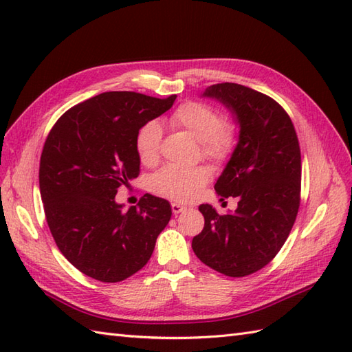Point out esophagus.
<instances>
[{"label": "esophagus", "mask_w": 352, "mask_h": 352, "mask_svg": "<svg viewBox=\"0 0 352 352\" xmlns=\"http://www.w3.org/2000/svg\"><path fill=\"white\" fill-rule=\"evenodd\" d=\"M170 208H172V213H174L175 216L180 214L182 212L186 210V207L182 206V204H178V203H172V204H170Z\"/></svg>", "instance_id": "esophagus-1"}]
</instances>
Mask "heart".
<instances>
[{"label": "heart", "instance_id": "obj_1", "mask_svg": "<svg viewBox=\"0 0 352 352\" xmlns=\"http://www.w3.org/2000/svg\"><path fill=\"white\" fill-rule=\"evenodd\" d=\"M221 121L218 110L199 101L182 104L169 118L170 125L195 138L199 142L201 155L214 163L227 162L237 145L234 125ZM162 136V125L157 121H149L139 129L134 145L139 160L146 166H153L159 162ZM208 178L210 172L206 166L180 168L169 164L151 177L149 188L160 197L189 203L199 195Z\"/></svg>", "mask_w": 352, "mask_h": 352}]
</instances>
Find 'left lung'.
Here are the masks:
<instances>
[{
  "instance_id": "left-lung-1",
  "label": "left lung",
  "mask_w": 352,
  "mask_h": 352,
  "mask_svg": "<svg viewBox=\"0 0 352 352\" xmlns=\"http://www.w3.org/2000/svg\"><path fill=\"white\" fill-rule=\"evenodd\" d=\"M203 96L222 102L239 125V140L214 184L237 198L234 213L201 204L204 228L192 250L204 265L227 276L266 266L286 242L300 208L301 151L295 126L278 102L236 83L207 87Z\"/></svg>"
}]
</instances>
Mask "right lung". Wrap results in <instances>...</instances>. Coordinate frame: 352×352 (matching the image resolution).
Returning a JSON list of instances; mask_svg holds the SVG:
<instances>
[{
    "mask_svg": "<svg viewBox=\"0 0 352 352\" xmlns=\"http://www.w3.org/2000/svg\"><path fill=\"white\" fill-rule=\"evenodd\" d=\"M136 92H104L58 118L41 155L39 188L52 237L71 265L87 276L118 283L144 267L168 226L166 199L142 197L122 210L115 197L140 170L136 134L172 107Z\"/></svg>",
    "mask_w": 352,
    "mask_h": 352,
    "instance_id": "1",
    "label": "right lung"
}]
</instances>
